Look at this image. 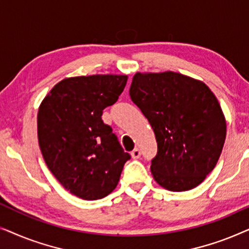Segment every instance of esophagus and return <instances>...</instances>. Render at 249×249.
I'll return each mask as SVG.
<instances>
[{
    "label": "esophagus",
    "instance_id": "obj_1",
    "mask_svg": "<svg viewBox=\"0 0 249 249\" xmlns=\"http://www.w3.org/2000/svg\"><path fill=\"white\" fill-rule=\"evenodd\" d=\"M141 155H142V153H141V151H139V148H135L134 151L131 152V158L132 159H139V158H141Z\"/></svg>",
    "mask_w": 249,
    "mask_h": 249
}]
</instances>
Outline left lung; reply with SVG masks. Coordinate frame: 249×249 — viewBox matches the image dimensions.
<instances>
[{"label":"left lung","instance_id":"left-lung-1","mask_svg":"<svg viewBox=\"0 0 249 249\" xmlns=\"http://www.w3.org/2000/svg\"><path fill=\"white\" fill-rule=\"evenodd\" d=\"M154 130L153 178L171 192L195 188L215 168L227 135L219 101L203 81L185 74L137 72L129 89Z\"/></svg>","mask_w":249,"mask_h":249}]
</instances>
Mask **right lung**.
<instances>
[{"instance_id": "right-lung-1", "label": "right lung", "mask_w": 249, "mask_h": 249, "mask_svg": "<svg viewBox=\"0 0 249 249\" xmlns=\"http://www.w3.org/2000/svg\"><path fill=\"white\" fill-rule=\"evenodd\" d=\"M127 74L64 78L44 97L37 113L43 159L57 181L74 196L101 199L117 187L130 155L102 120L127 84Z\"/></svg>"}]
</instances>
